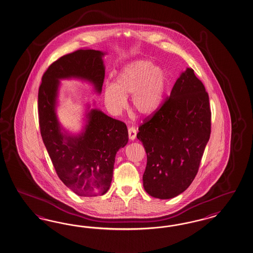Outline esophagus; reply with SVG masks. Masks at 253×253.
I'll list each match as a JSON object with an SVG mask.
<instances>
[{
  "mask_svg": "<svg viewBox=\"0 0 253 253\" xmlns=\"http://www.w3.org/2000/svg\"><path fill=\"white\" fill-rule=\"evenodd\" d=\"M128 133H129V139L131 140V141H133L135 139V137H136V129L134 127H129L128 128Z\"/></svg>",
  "mask_w": 253,
  "mask_h": 253,
  "instance_id": "1",
  "label": "esophagus"
}]
</instances>
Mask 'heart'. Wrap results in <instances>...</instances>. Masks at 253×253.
Here are the masks:
<instances>
[{"label": "heart", "instance_id": "obj_1", "mask_svg": "<svg viewBox=\"0 0 253 253\" xmlns=\"http://www.w3.org/2000/svg\"><path fill=\"white\" fill-rule=\"evenodd\" d=\"M168 75L164 69L155 66L149 60H136L125 65L117 76L114 84L104 89V100L112 112L120 113L131 96V106L142 116L157 112L164 100Z\"/></svg>", "mask_w": 253, "mask_h": 253}]
</instances>
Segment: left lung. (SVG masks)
<instances>
[{
    "instance_id": "1",
    "label": "left lung",
    "mask_w": 253,
    "mask_h": 253,
    "mask_svg": "<svg viewBox=\"0 0 253 253\" xmlns=\"http://www.w3.org/2000/svg\"><path fill=\"white\" fill-rule=\"evenodd\" d=\"M211 133V109L204 84L187 68L170 96L139 127L147 164L145 191L155 198H174L191 184Z\"/></svg>"
}]
</instances>
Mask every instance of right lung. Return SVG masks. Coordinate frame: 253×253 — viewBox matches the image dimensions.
<instances>
[{"instance_id":"1","label":"right lung","mask_w":253,"mask_h":253,"mask_svg":"<svg viewBox=\"0 0 253 253\" xmlns=\"http://www.w3.org/2000/svg\"><path fill=\"white\" fill-rule=\"evenodd\" d=\"M100 50L81 48L51 63L39 89L41 137L58 177L79 196L103 195L112 180L117 152L128 143L125 123L99 109L86 113L82 132L72 135L63 130L56 115L60 80L79 78L101 93L105 66Z\"/></svg>"}]
</instances>
